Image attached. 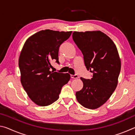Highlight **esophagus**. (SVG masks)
<instances>
[{
    "label": "esophagus",
    "mask_w": 135,
    "mask_h": 135,
    "mask_svg": "<svg viewBox=\"0 0 135 135\" xmlns=\"http://www.w3.org/2000/svg\"><path fill=\"white\" fill-rule=\"evenodd\" d=\"M71 79H78L79 76H77V74H74V75L71 74Z\"/></svg>",
    "instance_id": "1"
}]
</instances>
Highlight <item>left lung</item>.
<instances>
[{
    "mask_svg": "<svg viewBox=\"0 0 135 135\" xmlns=\"http://www.w3.org/2000/svg\"><path fill=\"white\" fill-rule=\"evenodd\" d=\"M73 38L83 55L84 64L92 78L80 77L82 89L76 93L77 101L89 109H97L107 101L118 83L121 61L117 47L100 31H74Z\"/></svg>",
    "mask_w": 135,
    "mask_h": 135,
    "instance_id": "left-lung-1",
    "label": "left lung"
}]
</instances>
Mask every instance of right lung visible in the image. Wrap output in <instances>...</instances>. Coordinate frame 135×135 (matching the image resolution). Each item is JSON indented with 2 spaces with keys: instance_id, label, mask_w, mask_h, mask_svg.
<instances>
[{
  "instance_id": "add662e5",
  "label": "right lung",
  "mask_w": 135,
  "mask_h": 135,
  "mask_svg": "<svg viewBox=\"0 0 135 135\" xmlns=\"http://www.w3.org/2000/svg\"><path fill=\"white\" fill-rule=\"evenodd\" d=\"M72 31L45 30L26 40L18 61L21 83L28 97L39 106H47L59 98L62 86L70 79L68 73L50 71L51 61L59 63L60 45Z\"/></svg>"
}]
</instances>
